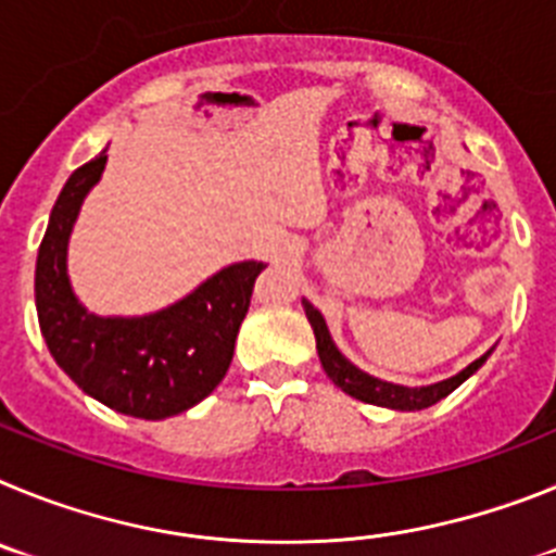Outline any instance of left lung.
Segmentation results:
<instances>
[{
  "label": "left lung",
  "instance_id": "1",
  "mask_svg": "<svg viewBox=\"0 0 556 556\" xmlns=\"http://www.w3.org/2000/svg\"><path fill=\"white\" fill-rule=\"evenodd\" d=\"M303 308H306V317L314 328V339H317V353H320L323 370L328 372V378H331L339 390L358 397V401H365V404L390 406V409H401V412H415V409H426V406H434L437 401H443L445 395H451V392L465 381V378L473 376V372L479 370L490 356L488 351L481 358H476L473 365H468L462 372H456L454 378H445V381H440V384H429V387L390 384V381L367 376V372L358 370L356 365H351V362L337 351V345H333V339L331 333H328L323 314L306 301H303Z\"/></svg>",
  "mask_w": 556,
  "mask_h": 556
}]
</instances>
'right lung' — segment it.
Wrapping results in <instances>:
<instances>
[{
    "label": "right lung",
    "instance_id": "obj_1",
    "mask_svg": "<svg viewBox=\"0 0 556 556\" xmlns=\"http://www.w3.org/2000/svg\"><path fill=\"white\" fill-rule=\"evenodd\" d=\"M105 161L100 152L72 172L49 214L36 262L38 326L52 358L83 392L122 415L164 420L217 390L264 264H230L189 298L147 317L88 314L68 287L66 244Z\"/></svg>",
    "mask_w": 556,
    "mask_h": 556
}]
</instances>
